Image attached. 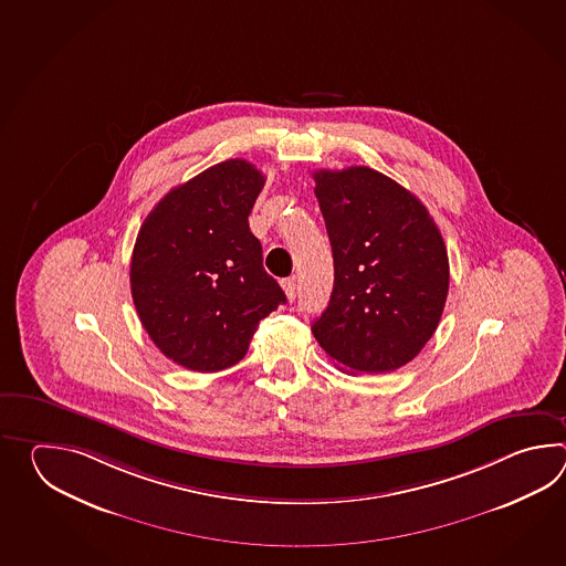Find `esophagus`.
<instances>
[{"mask_svg":"<svg viewBox=\"0 0 566 566\" xmlns=\"http://www.w3.org/2000/svg\"><path fill=\"white\" fill-rule=\"evenodd\" d=\"M281 285H283V291H285L287 300H295V293H297V277L293 275V277L283 279Z\"/></svg>","mask_w":566,"mask_h":566,"instance_id":"esophagus-1","label":"esophagus"}]
</instances>
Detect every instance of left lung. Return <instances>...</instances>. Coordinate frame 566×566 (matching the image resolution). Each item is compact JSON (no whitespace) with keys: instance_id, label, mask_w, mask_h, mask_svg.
<instances>
[{"instance_id":"1","label":"left lung","mask_w":566,"mask_h":566,"mask_svg":"<svg viewBox=\"0 0 566 566\" xmlns=\"http://www.w3.org/2000/svg\"><path fill=\"white\" fill-rule=\"evenodd\" d=\"M313 180L334 253V291L313 336L348 373H392L443 315V237L421 200L376 169H319Z\"/></svg>"}]
</instances>
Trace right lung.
I'll return each mask as SVG.
<instances>
[{"mask_svg": "<svg viewBox=\"0 0 566 566\" xmlns=\"http://www.w3.org/2000/svg\"><path fill=\"white\" fill-rule=\"evenodd\" d=\"M265 176L227 159L169 190L147 214L132 256V297L169 360L218 373L244 358L259 322L287 297L249 229Z\"/></svg>", "mask_w": 566, "mask_h": 566, "instance_id": "add662e5", "label": "right lung"}]
</instances>
